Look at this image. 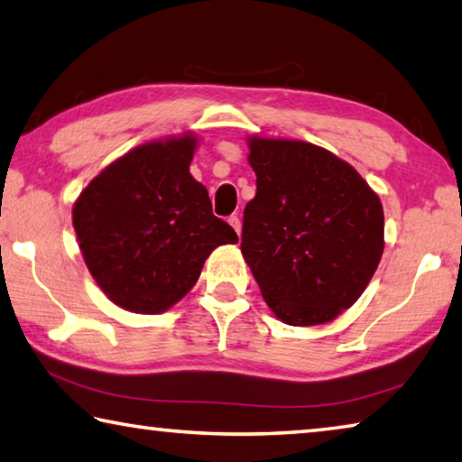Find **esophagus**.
Masks as SVG:
<instances>
[{
	"mask_svg": "<svg viewBox=\"0 0 462 462\" xmlns=\"http://www.w3.org/2000/svg\"><path fill=\"white\" fill-rule=\"evenodd\" d=\"M228 224L232 226L234 230H236V234H240V230H242V224H240V217H238L236 214H234V216H230V217H228Z\"/></svg>",
	"mask_w": 462,
	"mask_h": 462,
	"instance_id": "1",
	"label": "esophagus"
}]
</instances>
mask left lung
Returning <instances> with one entry per match:
<instances>
[{"instance_id": "obj_1", "label": "left lung", "mask_w": 462, "mask_h": 462, "mask_svg": "<svg viewBox=\"0 0 462 462\" xmlns=\"http://www.w3.org/2000/svg\"><path fill=\"white\" fill-rule=\"evenodd\" d=\"M256 195L242 245L261 293L281 322L316 326L348 310L383 254V206L338 156L300 140H248Z\"/></svg>"}]
</instances>
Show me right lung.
<instances>
[{"instance_id": "add662e5", "label": "right lung", "mask_w": 462, "mask_h": 462, "mask_svg": "<svg viewBox=\"0 0 462 462\" xmlns=\"http://www.w3.org/2000/svg\"><path fill=\"white\" fill-rule=\"evenodd\" d=\"M193 151L189 134L138 146L101 171L75 201L85 264L116 306L161 314L198 283L216 246L238 242L189 173Z\"/></svg>"}]
</instances>
